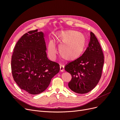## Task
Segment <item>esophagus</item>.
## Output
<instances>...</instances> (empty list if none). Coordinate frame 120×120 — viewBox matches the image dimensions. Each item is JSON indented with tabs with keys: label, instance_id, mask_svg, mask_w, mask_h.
<instances>
[{
	"label": "esophagus",
	"instance_id": "esophagus-1",
	"mask_svg": "<svg viewBox=\"0 0 120 120\" xmlns=\"http://www.w3.org/2000/svg\"><path fill=\"white\" fill-rule=\"evenodd\" d=\"M60 71H64V65H60Z\"/></svg>",
	"mask_w": 120,
	"mask_h": 120
}]
</instances>
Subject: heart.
<instances>
[{
  "label": "heart",
  "instance_id": "obj_1",
  "mask_svg": "<svg viewBox=\"0 0 120 120\" xmlns=\"http://www.w3.org/2000/svg\"><path fill=\"white\" fill-rule=\"evenodd\" d=\"M55 40L60 43L59 52L61 56L68 61L78 59L84 52L86 45V38L84 34L72 30L61 31L55 35ZM49 55L53 57L56 49L53 41L48 45Z\"/></svg>",
  "mask_w": 120,
  "mask_h": 120
}]
</instances>
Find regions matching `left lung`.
<instances>
[{
	"label": "left lung",
	"mask_w": 120,
	"mask_h": 120,
	"mask_svg": "<svg viewBox=\"0 0 120 120\" xmlns=\"http://www.w3.org/2000/svg\"><path fill=\"white\" fill-rule=\"evenodd\" d=\"M89 46L82 55L67 64L64 69L71 75L68 87L78 94H86L97 86L101 78L104 56L100 43L90 32Z\"/></svg>",
	"instance_id": "obj_1"
}]
</instances>
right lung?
Returning <instances> with one entry per match:
<instances>
[{
    "label": "right lung",
    "mask_w": 120,
    "mask_h": 120,
    "mask_svg": "<svg viewBox=\"0 0 120 120\" xmlns=\"http://www.w3.org/2000/svg\"><path fill=\"white\" fill-rule=\"evenodd\" d=\"M42 32L30 30L23 34L14 47L11 61L12 74L19 88L32 95L47 89L60 71L59 64L47 57Z\"/></svg>",
    "instance_id": "add662e5"
}]
</instances>
